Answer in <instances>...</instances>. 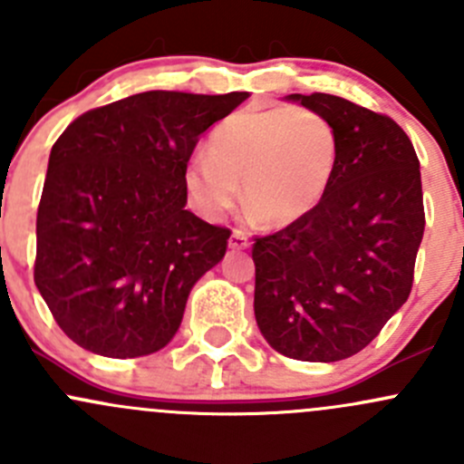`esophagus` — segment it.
<instances>
[{
	"instance_id": "34e87169",
	"label": "esophagus",
	"mask_w": 464,
	"mask_h": 464,
	"mask_svg": "<svg viewBox=\"0 0 464 464\" xmlns=\"http://www.w3.org/2000/svg\"><path fill=\"white\" fill-rule=\"evenodd\" d=\"M228 246H231V249H246V246H249V236H246L245 231H240V228H236V231L231 233V237H228Z\"/></svg>"
}]
</instances>
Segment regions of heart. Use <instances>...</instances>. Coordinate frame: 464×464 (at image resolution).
Here are the masks:
<instances>
[{"instance_id": "heart-1", "label": "heart", "mask_w": 464, "mask_h": 464, "mask_svg": "<svg viewBox=\"0 0 464 464\" xmlns=\"http://www.w3.org/2000/svg\"><path fill=\"white\" fill-rule=\"evenodd\" d=\"M339 161V137L325 116L307 107L242 110L208 137V157L186 166L190 199L208 219H219L237 199L271 227L314 210Z\"/></svg>"}]
</instances>
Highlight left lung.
I'll return each instance as SVG.
<instances>
[{"instance_id":"8db88e82","label":"left lung","mask_w":464,"mask_h":464,"mask_svg":"<svg viewBox=\"0 0 464 464\" xmlns=\"http://www.w3.org/2000/svg\"><path fill=\"white\" fill-rule=\"evenodd\" d=\"M287 101L334 125L339 161L314 210L256 237V321L285 357L341 362L366 348L411 294L424 236L420 161L388 116L332 93Z\"/></svg>"}]
</instances>
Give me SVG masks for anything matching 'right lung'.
<instances>
[{"instance_id":"right-lung-1","label":"right lung","mask_w":464,"mask_h":464,"mask_svg":"<svg viewBox=\"0 0 464 464\" xmlns=\"http://www.w3.org/2000/svg\"><path fill=\"white\" fill-rule=\"evenodd\" d=\"M246 98L143 92L60 134L37 208L35 285L73 343L111 359L170 343L190 289L231 236L186 210V166Z\"/></svg>"}]
</instances>
